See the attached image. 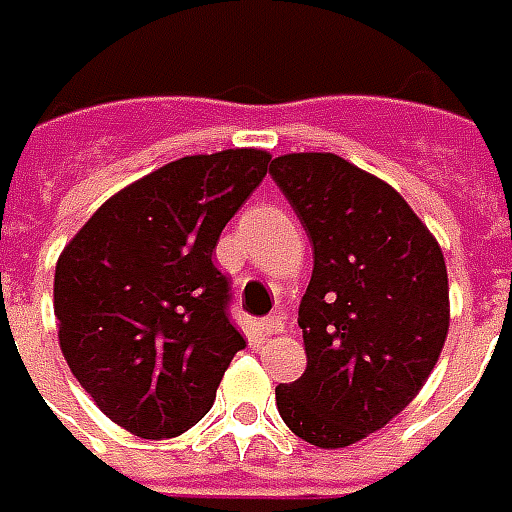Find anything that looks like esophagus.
<instances>
[{
	"instance_id": "34e87169",
	"label": "esophagus",
	"mask_w": 512,
	"mask_h": 512,
	"mask_svg": "<svg viewBox=\"0 0 512 512\" xmlns=\"http://www.w3.org/2000/svg\"><path fill=\"white\" fill-rule=\"evenodd\" d=\"M262 331L267 333V336H273V333H281V331H284V322H281V317H267V320L262 322Z\"/></svg>"
}]
</instances>
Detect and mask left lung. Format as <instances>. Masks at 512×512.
<instances>
[{"label": "left lung", "mask_w": 512, "mask_h": 512, "mask_svg": "<svg viewBox=\"0 0 512 512\" xmlns=\"http://www.w3.org/2000/svg\"><path fill=\"white\" fill-rule=\"evenodd\" d=\"M270 176L306 228L314 273L300 303L306 372L275 389L286 427L342 449L405 411L449 333L444 253L400 192L353 162L303 151Z\"/></svg>", "instance_id": "obj_1"}]
</instances>
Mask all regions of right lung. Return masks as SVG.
Wrapping results in <instances>:
<instances>
[{
    "mask_svg": "<svg viewBox=\"0 0 512 512\" xmlns=\"http://www.w3.org/2000/svg\"><path fill=\"white\" fill-rule=\"evenodd\" d=\"M267 162L262 148L168 162L107 198L57 259L60 350L132 436L162 441L201 422L245 347L212 253Z\"/></svg>",
    "mask_w": 512,
    "mask_h": 512,
    "instance_id": "add662e5",
    "label": "right lung"
}]
</instances>
